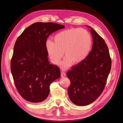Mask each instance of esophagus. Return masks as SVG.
Here are the masks:
<instances>
[{"label": "esophagus", "instance_id": "34e87169", "mask_svg": "<svg viewBox=\"0 0 123 123\" xmlns=\"http://www.w3.org/2000/svg\"><path fill=\"white\" fill-rule=\"evenodd\" d=\"M66 76V73L62 71V72H61V76H62V77H64V76Z\"/></svg>", "mask_w": 123, "mask_h": 123}]
</instances>
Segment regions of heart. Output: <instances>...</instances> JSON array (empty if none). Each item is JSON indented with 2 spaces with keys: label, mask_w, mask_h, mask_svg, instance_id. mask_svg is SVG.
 Listing matches in <instances>:
<instances>
[{
  "label": "heart",
  "mask_w": 123,
  "mask_h": 123,
  "mask_svg": "<svg viewBox=\"0 0 123 123\" xmlns=\"http://www.w3.org/2000/svg\"><path fill=\"white\" fill-rule=\"evenodd\" d=\"M54 42L48 40L46 49L52 62L58 65L64 53L66 57L62 62L63 68L71 63L78 65L87 58L92 47L91 34L84 29L72 28L61 31L54 37Z\"/></svg>",
  "instance_id": "obj_1"
}]
</instances>
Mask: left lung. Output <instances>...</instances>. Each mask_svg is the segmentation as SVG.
Masks as SVG:
<instances>
[{
	"instance_id": "8db88e82",
	"label": "left lung",
	"mask_w": 123,
	"mask_h": 123,
	"mask_svg": "<svg viewBox=\"0 0 123 123\" xmlns=\"http://www.w3.org/2000/svg\"><path fill=\"white\" fill-rule=\"evenodd\" d=\"M88 27H90L88 26ZM92 50L87 58L67 72L70 80L69 98L78 106L89 105L102 94L111 68V59L105 42L93 29Z\"/></svg>"
}]
</instances>
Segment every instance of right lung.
Wrapping results in <instances>:
<instances>
[{
  "label": "right lung",
  "mask_w": 123,
  "mask_h": 123,
  "mask_svg": "<svg viewBox=\"0 0 123 123\" xmlns=\"http://www.w3.org/2000/svg\"><path fill=\"white\" fill-rule=\"evenodd\" d=\"M65 26L53 23H35L17 39L11 70L19 94L27 101L40 103L50 93L51 83L61 76L58 67L48 60L45 44L49 35Z\"/></svg>",
  "instance_id": "obj_1"
}]
</instances>
